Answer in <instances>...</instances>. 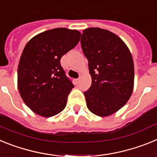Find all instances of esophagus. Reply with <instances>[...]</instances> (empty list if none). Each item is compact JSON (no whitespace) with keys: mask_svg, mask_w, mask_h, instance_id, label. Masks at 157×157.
Returning a JSON list of instances; mask_svg holds the SVG:
<instances>
[{"mask_svg":"<svg viewBox=\"0 0 157 157\" xmlns=\"http://www.w3.org/2000/svg\"><path fill=\"white\" fill-rule=\"evenodd\" d=\"M75 82L77 83H78L80 82V78H75Z\"/></svg>","mask_w":157,"mask_h":157,"instance_id":"1","label":"esophagus"}]
</instances>
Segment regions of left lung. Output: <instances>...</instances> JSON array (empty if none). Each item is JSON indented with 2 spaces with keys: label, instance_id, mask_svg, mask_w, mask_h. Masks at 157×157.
Returning <instances> with one entry per match:
<instances>
[{
  "label": "left lung",
  "instance_id": "8db88e82",
  "mask_svg": "<svg viewBox=\"0 0 157 157\" xmlns=\"http://www.w3.org/2000/svg\"><path fill=\"white\" fill-rule=\"evenodd\" d=\"M80 42L92 77L91 86L84 92L87 108L98 116H110L126 105L133 92L132 56L121 38L98 27L83 30Z\"/></svg>",
  "mask_w": 157,
  "mask_h": 157
}]
</instances>
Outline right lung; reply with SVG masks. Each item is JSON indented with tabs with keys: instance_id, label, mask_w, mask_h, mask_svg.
<instances>
[{
	"instance_id": "1",
	"label": "right lung",
	"mask_w": 157,
	"mask_h": 157,
	"mask_svg": "<svg viewBox=\"0 0 157 157\" xmlns=\"http://www.w3.org/2000/svg\"><path fill=\"white\" fill-rule=\"evenodd\" d=\"M80 36L76 30L52 29L25 46L18 67V88L25 104L37 114L51 117L64 109L74 85L60 59L76 46Z\"/></svg>"
}]
</instances>
